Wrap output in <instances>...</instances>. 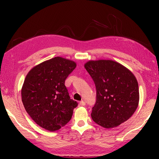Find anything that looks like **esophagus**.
Segmentation results:
<instances>
[{"label": "esophagus", "instance_id": "obj_1", "mask_svg": "<svg viewBox=\"0 0 159 159\" xmlns=\"http://www.w3.org/2000/svg\"><path fill=\"white\" fill-rule=\"evenodd\" d=\"M80 106H85V102H84L83 100H82V101H80Z\"/></svg>", "mask_w": 159, "mask_h": 159}]
</instances>
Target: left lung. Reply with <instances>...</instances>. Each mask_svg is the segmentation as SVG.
Returning a JSON list of instances; mask_svg holds the SVG:
<instances>
[{
	"label": "left lung",
	"instance_id": "left-lung-1",
	"mask_svg": "<svg viewBox=\"0 0 159 159\" xmlns=\"http://www.w3.org/2000/svg\"><path fill=\"white\" fill-rule=\"evenodd\" d=\"M85 68L95 83L97 98L91 117L105 128L117 127L129 119L138 107V83L134 74L113 60H90Z\"/></svg>",
	"mask_w": 159,
	"mask_h": 159
}]
</instances>
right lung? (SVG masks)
Wrapping results in <instances>:
<instances>
[{"label": "right lung", "instance_id": "right-lung-1", "mask_svg": "<svg viewBox=\"0 0 159 159\" xmlns=\"http://www.w3.org/2000/svg\"><path fill=\"white\" fill-rule=\"evenodd\" d=\"M75 61L56 57L33 67L21 88V100L36 124L55 131L71 120L78 103L70 98L64 83L76 68Z\"/></svg>", "mask_w": 159, "mask_h": 159}]
</instances>
